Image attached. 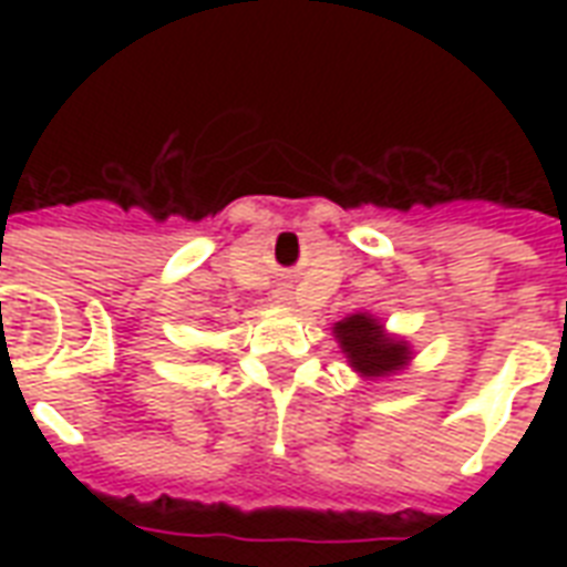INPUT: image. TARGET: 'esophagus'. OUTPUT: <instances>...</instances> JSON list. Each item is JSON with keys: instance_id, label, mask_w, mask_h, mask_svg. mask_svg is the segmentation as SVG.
<instances>
[{"instance_id": "1", "label": "esophagus", "mask_w": 567, "mask_h": 567, "mask_svg": "<svg viewBox=\"0 0 567 567\" xmlns=\"http://www.w3.org/2000/svg\"><path fill=\"white\" fill-rule=\"evenodd\" d=\"M274 300L279 302V306H291V291H276Z\"/></svg>"}]
</instances>
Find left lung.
<instances>
[{"label":"left lung","instance_id":"1","mask_svg":"<svg viewBox=\"0 0 567 567\" xmlns=\"http://www.w3.org/2000/svg\"><path fill=\"white\" fill-rule=\"evenodd\" d=\"M347 364L362 379H385L405 371L412 364V344L400 336H391L385 323L371 311H355L332 327Z\"/></svg>","mask_w":567,"mask_h":567}]
</instances>
